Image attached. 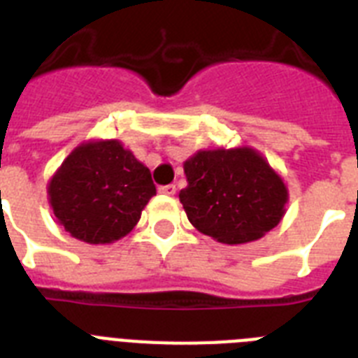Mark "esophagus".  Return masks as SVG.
<instances>
[{
  "label": "esophagus",
  "mask_w": 358,
  "mask_h": 358,
  "mask_svg": "<svg viewBox=\"0 0 358 358\" xmlns=\"http://www.w3.org/2000/svg\"><path fill=\"white\" fill-rule=\"evenodd\" d=\"M158 193L165 194V196H174V193H176V185H162V187H158Z\"/></svg>",
  "instance_id": "esophagus-1"
}]
</instances>
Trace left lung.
<instances>
[{
  "label": "left lung",
  "mask_w": 358,
  "mask_h": 358,
  "mask_svg": "<svg viewBox=\"0 0 358 358\" xmlns=\"http://www.w3.org/2000/svg\"><path fill=\"white\" fill-rule=\"evenodd\" d=\"M180 202L200 233L222 244L262 238L286 215L284 180L257 149H206L184 162Z\"/></svg>",
  "instance_id": "left-lung-1"
}]
</instances>
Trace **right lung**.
I'll return each mask as SVG.
<instances>
[{
	"mask_svg": "<svg viewBox=\"0 0 358 358\" xmlns=\"http://www.w3.org/2000/svg\"><path fill=\"white\" fill-rule=\"evenodd\" d=\"M59 225L87 244H113L134 229L156 194L147 169L120 140H89L63 160L47 185Z\"/></svg>",
	"mask_w": 358,
	"mask_h": 358,
	"instance_id": "obj_1",
	"label": "right lung"
}]
</instances>
